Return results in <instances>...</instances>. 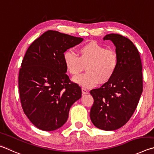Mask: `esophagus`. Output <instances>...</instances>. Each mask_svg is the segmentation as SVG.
Returning a JSON list of instances; mask_svg holds the SVG:
<instances>
[{
    "label": "esophagus",
    "mask_w": 154,
    "mask_h": 154,
    "mask_svg": "<svg viewBox=\"0 0 154 154\" xmlns=\"http://www.w3.org/2000/svg\"><path fill=\"white\" fill-rule=\"evenodd\" d=\"M82 93L83 95H87V94L88 93V91L85 88H82Z\"/></svg>",
    "instance_id": "1"
}]
</instances>
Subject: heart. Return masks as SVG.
<instances>
[{
    "mask_svg": "<svg viewBox=\"0 0 154 154\" xmlns=\"http://www.w3.org/2000/svg\"><path fill=\"white\" fill-rule=\"evenodd\" d=\"M63 62L70 74L76 75L86 66L85 74L74 77L73 81L86 88L108 82L114 75L118 66V57L114 50L107 48L96 42L82 45L78 55L71 51L63 54Z\"/></svg>",
    "mask_w": 154,
    "mask_h": 154,
    "instance_id": "heart-1",
    "label": "heart"
}]
</instances>
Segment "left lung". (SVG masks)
<instances>
[{
  "mask_svg": "<svg viewBox=\"0 0 154 154\" xmlns=\"http://www.w3.org/2000/svg\"><path fill=\"white\" fill-rule=\"evenodd\" d=\"M103 40L114 43L118 66L108 82L90 91L94 99L90 118L97 128L114 131L128 122L138 105L143 92L142 63L139 51L127 38L109 34Z\"/></svg>",
  "mask_w": 154,
  "mask_h": 154,
  "instance_id": "8db88e82",
  "label": "left lung"
}]
</instances>
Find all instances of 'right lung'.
<instances>
[{
    "mask_svg": "<svg viewBox=\"0 0 154 154\" xmlns=\"http://www.w3.org/2000/svg\"><path fill=\"white\" fill-rule=\"evenodd\" d=\"M82 38L48 30L32 43L21 63L18 78L21 106L38 128L52 131L68 118L71 106L81 97L79 85L66 73L63 54Z\"/></svg>",
    "mask_w": 154,
    "mask_h": 154,
    "instance_id": "right-lung-1",
    "label": "right lung"
}]
</instances>
